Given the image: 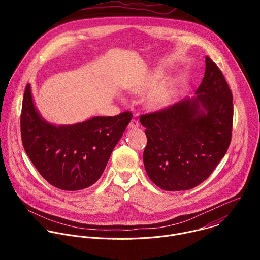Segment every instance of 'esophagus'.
Masks as SVG:
<instances>
[{"instance_id": "34e87169", "label": "esophagus", "mask_w": 260, "mask_h": 260, "mask_svg": "<svg viewBox=\"0 0 260 260\" xmlns=\"http://www.w3.org/2000/svg\"><path fill=\"white\" fill-rule=\"evenodd\" d=\"M140 126V123H139V121L138 120H136V119H132L131 120V122H129V124H128V127L129 128H138Z\"/></svg>"}]
</instances>
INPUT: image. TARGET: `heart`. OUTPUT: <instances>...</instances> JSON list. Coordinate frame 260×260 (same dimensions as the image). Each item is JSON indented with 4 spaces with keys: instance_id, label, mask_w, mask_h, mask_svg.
Here are the masks:
<instances>
[{
    "instance_id": "b5f03b06",
    "label": "heart",
    "mask_w": 260,
    "mask_h": 260,
    "mask_svg": "<svg viewBox=\"0 0 260 260\" xmlns=\"http://www.w3.org/2000/svg\"><path fill=\"white\" fill-rule=\"evenodd\" d=\"M157 85V78L152 76L145 80L140 88L138 89L139 93H148L155 88ZM173 92L168 88H158L152 92V94L148 99V106L153 110H162L169 107L173 102Z\"/></svg>"
}]
</instances>
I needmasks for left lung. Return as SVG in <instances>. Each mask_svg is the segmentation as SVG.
I'll use <instances>...</instances> for the list:
<instances>
[{
	"instance_id": "8db88e82",
	"label": "left lung",
	"mask_w": 260,
	"mask_h": 260,
	"mask_svg": "<svg viewBox=\"0 0 260 260\" xmlns=\"http://www.w3.org/2000/svg\"><path fill=\"white\" fill-rule=\"evenodd\" d=\"M233 94L220 69L206 57L196 96L141 115L147 146L143 160L150 180L164 190L191 189L225 155L232 139Z\"/></svg>"
}]
</instances>
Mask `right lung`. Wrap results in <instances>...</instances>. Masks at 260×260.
<instances>
[{"label":"right lung","mask_w":260,"mask_h":260,"mask_svg":"<svg viewBox=\"0 0 260 260\" xmlns=\"http://www.w3.org/2000/svg\"><path fill=\"white\" fill-rule=\"evenodd\" d=\"M132 117L131 112H123L55 125L37 110L27 84L20 116L22 145L35 168L52 186L81 190L100 179Z\"/></svg>","instance_id":"right-lung-1"}]
</instances>
